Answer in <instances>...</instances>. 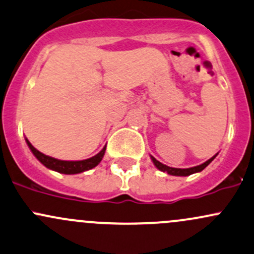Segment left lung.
Returning a JSON list of instances; mask_svg holds the SVG:
<instances>
[{"mask_svg":"<svg viewBox=\"0 0 254 254\" xmlns=\"http://www.w3.org/2000/svg\"><path fill=\"white\" fill-rule=\"evenodd\" d=\"M215 156H217V154H215ZM215 156H213L212 158L208 159V161L204 162L203 164L197 165V167L188 168V169H180V168H170V167H168V165L162 164L161 162H158L156 158H154V157H152V156H151V159H152V162H153V164L156 165V167L158 168L159 170H162V172H165V173H168V174L175 175V176H188V175L194 174V173L202 172V170H203L204 168L207 167V165L209 164V163L215 158Z\"/></svg>","mask_w":254,"mask_h":254,"instance_id":"obj_1","label":"left lung"}]
</instances>
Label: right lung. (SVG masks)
Instances as JSON below:
<instances>
[{
	"label": "right lung",
	"mask_w": 254,
	"mask_h": 254,
	"mask_svg": "<svg viewBox=\"0 0 254 254\" xmlns=\"http://www.w3.org/2000/svg\"><path fill=\"white\" fill-rule=\"evenodd\" d=\"M25 141L26 143H28L29 148H30L31 152L34 153V156H35L45 167L49 168V169L55 170V172L62 173V174H79V173L85 172V170L92 169V168H95L98 163L102 161L106 152L105 146L100 153H97L96 156H93L89 159H84V161H61V159L52 158V157H49L46 156V154L41 153L40 151H37V149L29 142L28 138H25Z\"/></svg>",
	"instance_id": "add662e5"
}]
</instances>
